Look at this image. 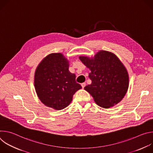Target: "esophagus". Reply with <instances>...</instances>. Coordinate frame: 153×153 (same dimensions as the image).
Returning a JSON list of instances; mask_svg holds the SVG:
<instances>
[{"instance_id": "1", "label": "esophagus", "mask_w": 153, "mask_h": 153, "mask_svg": "<svg viewBox=\"0 0 153 153\" xmlns=\"http://www.w3.org/2000/svg\"><path fill=\"white\" fill-rule=\"evenodd\" d=\"M85 85H86V83H81V86H82V88H84V87L85 86Z\"/></svg>"}]
</instances>
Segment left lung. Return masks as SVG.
Instances as JSON below:
<instances>
[{"label":"left lung","mask_w":153,"mask_h":153,"mask_svg":"<svg viewBox=\"0 0 153 153\" xmlns=\"http://www.w3.org/2000/svg\"><path fill=\"white\" fill-rule=\"evenodd\" d=\"M82 62L91 70L92 83L84 89L93 97L99 106L108 108L120 102L129 86L127 70L113 53L101 50L94 57L79 56Z\"/></svg>","instance_id":"1"}]
</instances>
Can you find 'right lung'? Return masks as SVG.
<instances>
[{"label": "right lung", "instance_id": "1", "mask_svg": "<svg viewBox=\"0 0 153 153\" xmlns=\"http://www.w3.org/2000/svg\"><path fill=\"white\" fill-rule=\"evenodd\" d=\"M68 68L69 61L62 53H51L39 64L34 75L35 90L40 100L47 106L62 110L82 88L76 82V75Z\"/></svg>", "mask_w": 153, "mask_h": 153}]
</instances>
